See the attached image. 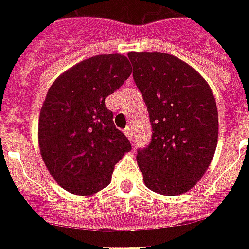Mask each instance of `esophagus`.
<instances>
[{"instance_id":"1","label":"esophagus","mask_w":249,"mask_h":249,"mask_svg":"<svg viewBox=\"0 0 249 249\" xmlns=\"http://www.w3.org/2000/svg\"><path fill=\"white\" fill-rule=\"evenodd\" d=\"M124 133H125V136L128 137L129 140H132V138H133V133H134V132H133L132 126H126V128L124 129Z\"/></svg>"}]
</instances>
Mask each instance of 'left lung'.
I'll return each instance as SVG.
<instances>
[{
  "instance_id": "8db88e82",
  "label": "left lung",
  "mask_w": 249,
  "mask_h": 249,
  "mask_svg": "<svg viewBox=\"0 0 249 249\" xmlns=\"http://www.w3.org/2000/svg\"><path fill=\"white\" fill-rule=\"evenodd\" d=\"M128 56L152 128L150 144L137 150L144 185L161 195L186 193L203 177L216 151L218 112L212 90L173 55L130 52Z\"/></svg>"
}]
</instances>
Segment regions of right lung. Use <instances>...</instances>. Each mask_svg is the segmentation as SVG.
Listing matches in <instances>:
<instances>
[{"mask_svg":"<svg viewBox=\"0 0 249 249\" xmlns=\"http://www.w3.org/2000/svg\"><path fill=\"white\" fill-rule=\"evenodd\" d=\"M132 73L126 56H91L60 75L40 112L38 143L45 165L64 190L90 195L109 185L132 144L113 124L105 99Z\"/></svg>","mask_w":249,"mask_h":249,"instance_id":"add662e5","label":"right lung"}]
</instances>
